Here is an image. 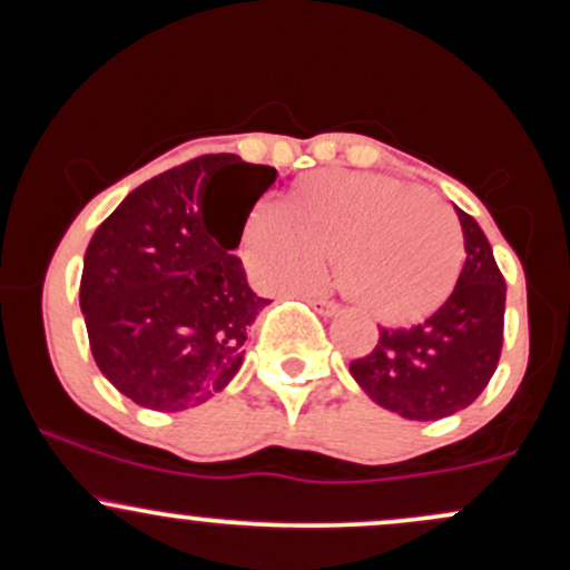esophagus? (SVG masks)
Wrapping results in <instances>:
<instances>
[{"label":"esophagus","instance_id":"esophagus-1","mask_svg":"<svg viewBox=\"0 0 570 570\" xmlns=\"http://www.w3.org/2000/svg\"><path fill=\"white\" fill-rule=\"evenodd\" d=\"M307 303H311L313 307H316V311H318V313H322V316H335V313L340 311V305L335 303V299L313 297V299H307Z\"/></svg>","mask_w":570,"mask_h":570}]
</instances>
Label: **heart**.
Listing matches in <instances>:
<instances>
[{"label": "heart", "mask_w": 570, "mask_h": 570, "mask_svg": "<svg viewBox=\"0 0 570 570\" xmlns=\"http://www.w3.org/2000/svg\"><path fill=\"white\" fill-rule=\"evenodd\" d=\"M337 257V284L385 324L429 316L453 292L463 244L434 195L391 174L324 171L299 181L286 208L265 206L246 230V259L267 289L318 284Z\"/></svg>", "instance_id": "heart-1"}]
</instances>
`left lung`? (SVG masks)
Listing matches in <instances>:
<instances>
[{
  "instance_id": "obj_1",
  "label": "left lung",
  "mask_w": 570,
  "mask_h": 570,
  "mask_svg": "<svg viewBox=\"0 0 570 570\" xmlns=\"http://www.w3.org/2000/svg\"><path fill=\"white\" fill-rule=\"evenodd\" d=\"M466 263L434 316L381 330L375 348L351 362L358 389L407 421H440L469 407L499 367L507 284L474 217L455 206Z\"/></svg>"
}]
</instances>
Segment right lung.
Masks as SVG:
<instances>
[{
	"instance_id": "obj_1",
	"label": "right lung",
	"mask_w": 570,
	"mask_h": 570,
	"mask_svg": "<svg viewBox=\"0 0 570 570\" xmlns=\"http://www.w3.org/2000/svg\"><path fill=\"white\" fill-rule=\"evenodd\" d=\"M276 176L238 155H203L144 181L98 225L80 311L101 375L139 407H198L244 364L248 330L271 299L252 292L233 252ZM222 178L242 181L227 213L213 206Z\"/></svg>"
}]
</instances>
